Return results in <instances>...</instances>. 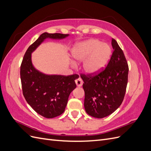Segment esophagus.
<instances>
[{
    "label": "esophagus",
    "mask_w": 151,
    "mask_h": 151,
    "mask_svg": "<svg viewBox=\"0 0 151 151\" xmlns=\"http://www.w3.org/2000/svg\"><path fill=\"white\" fill-rule=\"evenodd\" d=\"M76 84L77 86H78V87L82 86V85H83V80H82L81 77H79L78 79H77L76 80Z\"/></svg>",
    "instance_id": "1"
}]
</instances>
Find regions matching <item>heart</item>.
Wrapping results in <instances>:
<instances>
[{"mask_svg": "<svg viewBox=\"0 0 151 151\" xmlns=\"http://www.w3.org/2000/svg\"><path fill=\"white\" fill-rule=\"evenodd\" d=\"M111 54V47L96 39L77 44L72 50V57L77 62H84L83 70L88 74L99 72L106 65Z\"/></svg>", "mask_w": 151, "mask_h": 151, "instance_id": "heart-1", "label": "heart"}]
</instances>
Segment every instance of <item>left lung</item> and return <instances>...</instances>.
<instances>
[{
	"label": "left lung",
	"mask_w": 151,
	"mask_h": 151,
	"mask_svg": "<svg viewBox=\"0 0 151 151\" xmlns=\"http://www.w3.org/2000/svg\"><path fill=\"white\" fill-rule=\"evenodd\" d=\"M113 52L106 67L94 74L81 75L85 93L84 108L90 116L102 118L123 102L128 83L129 65L123 50L112 38Z\"/></svg>",
	"instance_id": "left-lung-1"
}]
</instances>
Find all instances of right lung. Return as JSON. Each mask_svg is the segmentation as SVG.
<instances>
[{
  "instance_id": "add662e5",
  "label": "right lung",
  "mask_w": 151,
  "mask_h": 151,
  "mask_svg": "<svg viewBox=\"0 0 151 151\" xmlns=\"http://www.w3.org/2000/svg\"><path fill=\"white\" fill-rule=\"evenodd\" d=\"M68 35L44 33L26 50L20 68L23 96L34 110L47 118L64 112L68 96L76 88L77 74L46 75L35 69L31 62V53L46 38L63 39Z\"/></svg>"
}]
</instances>
